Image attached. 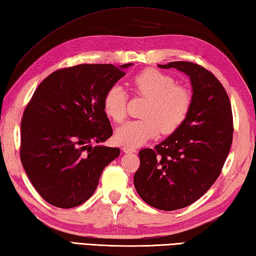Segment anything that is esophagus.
<instances>
[{
  "label": "esophagus",
  "instance_id": "obj_1",
  "mask_svg": "<svg viewBox=\"0 0 256 256\" xmlns=\"http://www.w3.org/2000/svg\"><path fill=\"white\" fill-rule=\"evenodd\" d=\"M122 150L124 153H134L136 152V148H133V146H124L122 148Z\"/></svg>",
  "mask_w": 256,
  "mask_h": 256
}]
</instances>
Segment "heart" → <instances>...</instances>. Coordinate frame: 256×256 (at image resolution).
I'll return each mask as SVG.
<instances>
[{"mask_svg":"<svg viewBox=\"0 0 256 256\" xmlns=\"http://www.w3.org/2000/svg\"><path fill=\"white\" fill-rule=\"evenodd\" d=\"M134 94L148 97L142 116L130 120L115 132V141L122 146H140L162 131L170 134L187 118L192 106V95L187 88L176 85L174 77L158 69H144L131 80ZM128 95L118 85L110 86L103 98L106 116L120 123L126 115Z\"/></svg>","mask_w":256,"mask_h":256,"instance_id":"heart-1","label":"heart"}]
</instances>
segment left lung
<instances>
[{
	"instance_id": "obj_1",
	"label": "left lung",
	"mask_w": 256,
	"mask_h": 256,
	"mask_svg": "<svg viewBox=\"0 0 256 256\" xmlns=\"http://www.w3.org/2000/svg\"><path fill=\"white\" fill-rule=\"evenodd\" d=\"M190 77L192 106L182 125L154 148L138 152L134 186L148 205L170 212L198 200L220 176L233 141L228 95L206 68L190 62L159 64Z\"/></svg>"
}]
</instances>
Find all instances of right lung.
<instances>
[{
  "label": "right lung",
  "instance_id": "1",
  "mask_svg": "<svg viewBox=\"0 0 256 256\" xmlns=\"http://www.w3.org/2000/svg\"><path fill=\"white\" fill-rule=\"evenodd\" d=\"M128 66L59 69L32 95L21 120L20 158L31 184L50 205L72 208L88 200L105 166L120 156L118 148L92 143L112 136L103 98Z\"/></svg>",
  "mask_w": 256,
  "mask_h": 256
}]
</instances>
